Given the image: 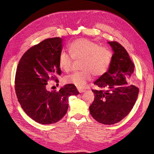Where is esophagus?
<instances>
[{"label": "esophagus", "instance_id": "34e87169", "mask_svg": "<svg viewBox=\"0 0 154 154\" xmlns=\"http://www.w3.org/2000/svg\"><path fill=\"white\" fill-rule=\"evenodd\" d=\"M78 91H79V92L80 93H85V89H78Z\"/></svg>", "mask_w": 154, "mask_h": 154}]
</instances>
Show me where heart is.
<instances>
[{
    "instance_id": "heart-1",
    "label": "heart",
    "mask_w": 154,
    "mask_h": 154,
    "mask_svg": "<svg viewBox=\"0 0 154 154\" xmlns=\"http://www.w3.org/2000/svg\"><path fill=\"white\" fill-rule=\"evenodd\" d=\"M69 51L74 60H82L81 69L84 70L67 75L64 78L66 83L82 88L92 78V73L101 76L109 69L112 54L109 48L99 46L93 41L80 38L68 45ZM66 52L62 51L59 56V66L64 71L70 70L72 58Z\"/></svg>"
}]
</instances>
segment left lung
I'll use <instances>...</instances> for the list:
<instances>
[{"label":"left lung","instance_id":"obj_1","mask_svg":"<svg viewBox=\"0 0 154 154\" xmlns=\"http://www.w3.org/2000/svg\"><path fill=\"white\" fill-rule=\"evenodd\" d=\"M113 51L110 67L94 84L100 90H92L94 99L89 106L91 116L106 125L118 123L134 105L139 89L128 86L127 81L134 71V65L126 50L116 42H108Z\"/></svg>","mask_w":154,"mask_h":154}]
</instances>
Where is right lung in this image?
<instances>
[{
    "instance_id": "1",
    "label": "right lung",
    "mask_w": 154,
    "mask_h": 154,
    "mask_svg": "<svg viewBox=\"0 0 154 154\" xmlns=\"http://www.w3.org/2000/svg\"><path fill=\"white\" fill-rule=\"evenodd\" d=\"M63 39L48 38L34 45L22 55L15 77V91L21 107L38 123L58 122L67 113L69 97L79 94L73 84L65 85L59 91H48L49 80L57 82L61 74L59 56Z\"/></svg>"
}]
</instances>
